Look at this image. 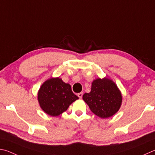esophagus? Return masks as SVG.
<instances>
[{
	"label": "esophagus",
	"mask_w": 155,
	"mask_h": 155,
	"mask_svg": "<svg viewBox=\"0 0 155 155\" xmlns=\"http://www.w3.org/2000/svg\"><path fill=\"white\" fill-rule=\"evenodd\" d=\"M78 97H79L80 99H82V96H83V93H78Z\"/></svg>",
	"instance_id": "esophagus-1"
}]
</instances>
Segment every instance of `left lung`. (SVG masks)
I'll use <instances>...</instances> for the list:
<instances>
[{
	"instance_id": "8db88e82",
	"label": "left lung",
	"mask_w": 155,
	"mask_h": 155,
	"mask_svg": "<svg viewBox=\"0 0 155 155\" xmlns=\"http://www.w3.org/2000/svg\"><path fill=\"white\" fill-rule=\"evenodd\" d=\"M82 98L91 112L101 118L114 115L120 109L123 100L117 85L107 78L94 80L91 92L85 93Z\"/></svg>"
}]
</instances>
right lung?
Wrapping results in <instances>:
<instances>
[{
    "mask_svg": "<svg viewBox=\"0 0 155 155\" xmlns=\"http://www.w3.org/2000/svg\"><path fill=\"white\" fill-rule=\"evenodd\" d=\"M37 99L40 107L46 114L58 116L79 98L73 93L69 84L64 83L61 78H51L41 86Z\"/></svg>",
    "mask_w": 155,
    "mask_h": 155,
    "instance_id": "1",
    "label": "right lung"
}]
</instances>
